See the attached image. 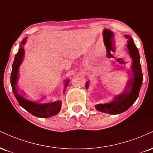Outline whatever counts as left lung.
I'll return each mask as SVG.
<instances>
[{
	"instance_id": "8db88e82",
	"label": "left lung",
	"mask_w": 153,
	"mask_h": 153,
	"mask_svg": "<svg viewBox=\"0 0 153 153\" xmlns=\"http://www.w3.org/2000/svg\"><path fill=\"white\" fill-rule=\"evenodd\" d=\"M125 37L129 39L127 48L132 58V78L128 81L124 92L117 96L112 102L104 104H97L95 106L99 111L110 114H118L127 111L137 99L140 87L143 82V73L141 65L140 63V57L138 50L130 36L126 35ZM88 85V82H87L85 83V87L87 88Z\"/></svg>"
}]
</instances>
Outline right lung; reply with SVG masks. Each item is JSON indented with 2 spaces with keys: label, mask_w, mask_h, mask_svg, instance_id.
<instances>
[{
  "label": "right lung",
  "mask_w": 153,
  "mask_h": 153,
  "mask_svg": "<svg viewBox=\"0 0 153 153\" xmlns=\"http://www.w3.org/2000/svg\"><path fill=\"white\" fill-rule=\"evenodd\" d=\"M26 38L23 39L22 45L25 44ZM24 54V50L22 47L19 50L18 53L16 54L14 61L12 65V72L10 75V83H11L12 91L14 96L21 106L31 113L35 117L40 118H48L52 116L56 115L61 109L62 102L59 101L54 102H42L40 101H33L28 99L25 96H23L19 91L17 82L19 79V69L21 63L23 61V57ZM70 80L65 82V88L68 86Z\"/></svg>",
  "instance_id": "add662e5"
}]
</instances>
